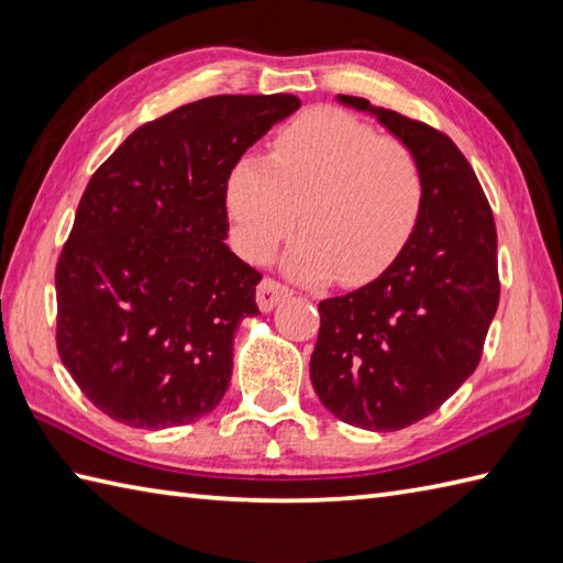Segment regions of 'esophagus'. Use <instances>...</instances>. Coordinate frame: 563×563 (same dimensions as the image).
Here are the masks:
<instances>
[{"label":"esophagus","mask_w":563,"mask_h":563,"mask_svg":"<svg viewBox=\"0 0 563 563\" xmlns=\"http://www.w3.org/2000/svg\"><path fill=\"white\" fill-rule=\"evenodd\" d=\"M288 297H290V290L271 278L261 280L258 290H256V302H258L261 312H273V309L278 307L283 300H288Z\"/></svg>","instance_id":"obj_1"}]
</instances>
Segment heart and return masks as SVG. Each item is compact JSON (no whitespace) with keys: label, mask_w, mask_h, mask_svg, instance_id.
I'll return each mask as SVG.
<instances>
[{"label":"heart","mask_w":563,"mask_h":563,"mask_svg":"<svg viewBox=\"0 0 563 563\" xmlns=\"http://www.w3.org/2000/svg\"><path fill=\"white\" fill-rule=\"evenodd\" d=\"M224 198L246 258H271L300 220L283 271L300 283L339 275L363 285L409 242L423 176L401 140L375 135L339 109H312L280 130L268 159L249 154L232 166Z\"/></svg>","instance_id":"heart-1"}]
</instances>
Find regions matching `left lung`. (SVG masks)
I'll return each instance as SVG.
<instances>
[{
    "instance_id": "obj_1",
    "label": "left lung",
    "mask_w": 563,
    "mask_h": 563,
    "mask_svg": "<svg viewBox=\"0 0 563 563\" xmlns=\"http://www.w3.org/2000/svg\"><path fill=\"white\" fill-rule=\"evenodd\" d=\"M413 152L421 214L391 266L349 295L319 302L309 363L319 401L343 423L389 433L440 409L482 361L498 309L496 224L457 145L426 123L343 97Z\"/></svg>"
}]
</instances>
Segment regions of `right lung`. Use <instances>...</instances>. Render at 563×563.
I'll return each instance as SVG.
<instances>
[{"label":"right lung","mask_w":563,"mask_h":563,"mask_svg":"<svg viewBox=\"0 0 563 563\" xmlns=\"http://www.w3.org/2000/svg\"><path fill=\"white\" fill-rule=\"evenodd\" d=\"M297 109L292 93L188 103L91 176L55 271L57 353L113 421L162 430L222 401L261 283L224 244L227 176Z\"/></svg>","instance_id":"right-lung-1"}]
</instances>
